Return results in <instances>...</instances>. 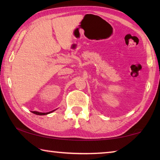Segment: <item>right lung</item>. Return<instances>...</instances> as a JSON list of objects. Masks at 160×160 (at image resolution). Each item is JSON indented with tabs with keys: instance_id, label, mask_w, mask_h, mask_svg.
I'll use <instances>...</instances> for the list:
<instances>
[{
	"instance_id": "obj_1",
	"label": "right lung",
	"mask_w": 160,
	"mask_h": 160,
	"mask_svg": "<svg viewBox=\"0 0 160 160\" xmlns=\"http://www.w3.org/2000/svg\"><path fill=\"white\" fill-rule=\"evenodd\" d=\"M55 110H56V109H55ZM55 110L51 111V112H47V113H42V112H32V113H34V114H37V115H41V116H42V115H47V114H48V113H52V112H54V111H55Z\"/></svg>"
}]
</instances>
